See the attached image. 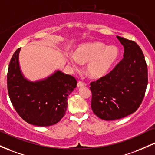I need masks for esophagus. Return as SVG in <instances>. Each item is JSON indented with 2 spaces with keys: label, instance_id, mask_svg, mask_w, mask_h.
I'll use <instances>...</instances> for the list:
<instances>
[{
  "label": "esophagus",
  "instance_id": "34e87169",
  "mask_svg": "<svg viewBox=\"0 0 155 155\" xmlns=\"http://www.w3.org/2000/svg\"><path fill=\"white\" fill-rule=\"evenodd\" d=\"M86 83L84 82H82V81H79L78 83V87H82V86H86Z\"/></svg>",
  "mask_w": 155,
  "mask_h": 155
}]
</instances>
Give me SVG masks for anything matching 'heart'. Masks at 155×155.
Instances as JSON below:
<instances>
[{
  "instance_id": "1",
  "label": "heart",
  "mask_w": 155,
  "mask_h": 155,
  "mask_svg": "<svg viewBox=\"0 0 155 155\" xmlns=\"http://www.w3.org/2000/svg\"><path fill=\"white\" fill-rule=\"evenodd\" d=\"M119 52L115 46L106 47L99 41L81 45L74 52V57L68 58V61L73 67L76 61L86 64V72L89 77L98 79L106 75L113 67L119 57Z\"/></svg>"
}]
</instances>
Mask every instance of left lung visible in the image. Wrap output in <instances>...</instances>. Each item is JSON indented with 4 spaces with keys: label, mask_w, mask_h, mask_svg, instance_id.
Segmentation results:
<instances>
[{
    "label": "left lung",
    "mask_w": 155,
    "mask_h": 155,
    "mask_svg": "<svg viewBox=\"0 0 155 155\" xmlns=\"http://www.w3.org/2000/svg\"><path fill=\"white\" fill-rule=\"evenodd\" d=\"M124 58L106 75L90 83L91 109L101 119H119L135 112L145 96L148 69L140 47L117 36Z\"/></svg>",
    "instance_id": "left-lung-1"
}]
</instances>
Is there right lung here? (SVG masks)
<instances>
[{
	"mask_svg": "<svg viewBox=\"0 0 155 155\" xmlns=\"http://www.w3.org/2000/svg\"><path fill=\"white\" fill-rule=\"evenodd\" d=\"M18 48L12 55L7 73L8 94L15 110L31 124L47 127L58 123L65 115L67 98L77 86L69 74L57 71L49 78L30 82L22 74Z\"/></svg>",
	"mask_w": 155,
	"mask_h": 155,
	"instance_id": "add662e5",
	"label": "right lung"
}]
</instances>
